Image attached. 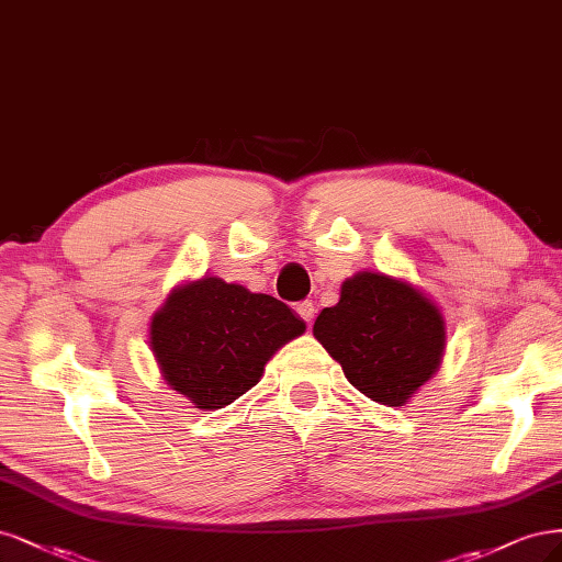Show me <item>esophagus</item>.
Wrapping results in <instances>:
<instances>
[{"label":"esophagus","instance_id":"esophagus-1","mask_svg":"<svg viewBox=\"0 0 562 562\" xmlns=\"http://www.w3.org/2000/svg\"><path fill=\"white\" fill-rule=\"evenodd\" d=\"M296 313L301 315V319H305L307 324H313V319H315V303L313 301L296 303Z\"/></svg>","mask_w":562,"mask_h":562}]
</instances>
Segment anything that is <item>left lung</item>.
<instances>
[{
  "label": "left lung",
  "mask_w": 562,
  "mask_h": 562,
  "mask_svg": "<svg viewBox=\"0 0 562 562\" xmlns=\"http://www.w3.org/2000/svg\"><path fill=\"white\" fill-rule=\"evenodd\" d=\"M313 334L350 385L385 406H404L437 373L446 348L439 307L413 284L369 270L342 282Z\"/></svg>",
  "instance_id": "left-lung-1"
}]
</instances>
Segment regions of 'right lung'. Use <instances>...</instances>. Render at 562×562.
Here are the masks:
<instances>
[{
    "label": "right lung",
    "mask_w": 562,
    "mask_h": 562,
    "mask_svg": "<svg viewBox=\"0 0 562 562\" xmlns=\"http://www.w3.org/2000/svg\"><path fill=\"white\" fill-rule=\"evenodd\" d=\"M303 331L305 322L282 301L201 278L172 289L149 342L166 383L195 408L216 411L255 387L266 361Z\"/></svg>",
    "instance_id": "obj_1"
}]
</instances>
